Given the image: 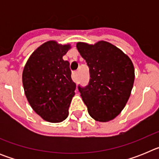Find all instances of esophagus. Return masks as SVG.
Here are the masks:
<instances>
[{"label":"esophagus","mask_w":159,"mask_h":159,"mask_svg":"<svg viewBox=\"0 0 159 159\" xmlns=\"http://www.w3.org/2000/svg\"><path fill=\"white\" fill-rule=\"evenodd\" d=\"M78 73H79L78 71H75L72 73V76L71 77H72V80L75 81V82H76L77 79H78L77 78V77H78Z\"/></svg>","instance_id":"1"}]
</instances>
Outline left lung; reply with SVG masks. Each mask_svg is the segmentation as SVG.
<instances>
[{"instance_id": "left-lung-1", "label": "left lung", "mask_w": 159, "mask_h": 159, "mask_svg": "<svg viewBox=\"0 0 159 159\" xmlns=\"http://www.w3.org/2000/svg\"><path fill=\"white\" fill-rule=\"evenodd\" d=\"M76 48L89 67L88 86L78 87L83 101L95 120L110 121L128 101L134 81V65L127 55L107 41L94 45L79 42Z\"/></svg>"}]
</instances>
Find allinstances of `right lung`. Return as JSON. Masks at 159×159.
Listing matches in <instances>:
<instances>
[{"label":"right lung","mask_w":159,"mask_h":159,"mask_svg":"<svg viewBox=\"0 0 159 159\" xmlns=\"http://www.w3.org/2000/svg\"><path fill=\"white\" fill-rule=\"evenodd\" d=\"M54 40L43 43L30 56L22 74L25 94L37 115L50 123L64 121L75 95L70 64L63 57L70 49Z\"/></svg>","instance_id":"add662e5"}]
</instances>
